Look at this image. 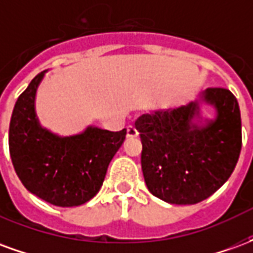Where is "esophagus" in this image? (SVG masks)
I'll list each match as a JSON object with an SVG mask.
<instances>
[{"label": "esophagus", "instance_id": "34e87169", "mask_svg": "<svg viewBox=\"0 0 253 253\" xmlns=\"http://www.w3.org/2000/svg\"><path fill=\"white\" fill-rule=\"evenodd\" d=\"M138 130L134 126L127 127V138H137L138 137Z\"/></svg>", "mask_w": 253, "mask_h": 253}]
</instances>
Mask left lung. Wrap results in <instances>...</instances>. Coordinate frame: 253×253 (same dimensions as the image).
Wrapping results in <instances>:
<instances>
[{"instance_id": "1", "label": "left lung", "mask_w": 253, "mask_h": 253, "mask_svg": "<svg viewBox=\"0 0 253 253\" xmlns=\"http://www.w3.org/2000/svg\"><path fill=\"white\" fill-rule=\"evenodd\" d=\"M202 104L216 111L203 118ZM143 177L148 190L172 205H195L228 180L241 152L237 99L225 88H207L173 110L139 116Z\"/></svg>"}]
</instances>
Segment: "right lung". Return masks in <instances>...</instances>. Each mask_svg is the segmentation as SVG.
I'll use <instances>...</instances> for the list:
<instances>
[{"label": "right lung", "mask_w": 253, "mask_h": 253, "mask_svg": "<svg viewBox=\"0 0 253 253\" xmlns=\"http://www.w3.org/2000/svg\"><path fill=\"white\" fill-rule=\"evenodd\" d=\"M46 73H39L14 104L9 125L10 159L21 183L34 195L54 206H80L103 186L126 128L108 131L88 126L69 137L44 128L36 115L35 99Z\"/></svg>", "instance_id": "right-lung-1"}]
</instances>
